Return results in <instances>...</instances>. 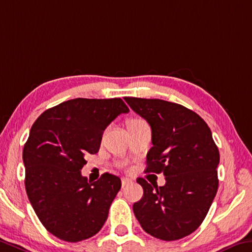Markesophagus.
Masks as SVG:
<instances>
[{
    "label": "esophagus",
    "mask_w": 252,
    "mask_h": 252,
    "mask_svg": "<svg viewBox=\"0 0 252 252\" xmlns=\"http://www.w3.org/2000/svg\"><path fill=\"white\" fill-rule=\"evenodd\" d=\"M121 182H122V186H126V185H129V184L132 183V179L129 177H122Z\"/></svg>",
    "instance_id": "1"
}]
</instances>
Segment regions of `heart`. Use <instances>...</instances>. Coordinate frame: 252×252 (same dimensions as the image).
I'll return each instance as SVG.
<instances>
[{
    "label": "heart",
    "instance_id": "heart-1",
    "mask_svg": "<svg viewBox=\"0 0 252 252\" xmlns=\"http://www.w3.org/2000/svg\"><path fill=\"white\" fill-rule=\"evenodd\" d=\"M142 120H140V119H130L129 121L126 122V126H133V125H135V123H138V122H141Z\"/></svg>",
    "mask_w": 252,
    "mask_h": 252
}]
</instances>
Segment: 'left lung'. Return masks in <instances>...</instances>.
I'll return each instance as SVG.
<instances>
[{
  "label": "left lung",
  "mask_w": 252,
  "mask_h": 252,
  "mask_svg": "<svg viewBox=\"0 0 252 252\" xmlns=\"http://www.w3.org/2000/svg\"><path fill=\"white\" fill-rule=\"evenodd\" d=\"M151 126L153 147L146 173H162L163 186L137 182L143 196L133 204L135 218L153 237L174 241L202 224L217 195L220 154L209 126L198 114L158 98L125 97Z\"/></svg>",
  "instance_id": "obj_1"
}]
</instances>
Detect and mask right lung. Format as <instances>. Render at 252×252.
Wrapping results in <instances>:
<instances>
[{"label":"right lung","mask_w":252,"mask_h":252,"mask_svg":"<svg viewBox=\"0 0 252 252\" xmlns=\"http://www.w3.org/2000/svg\"><path fill=\"white\" fill-rule=\"evenodd\" d=\"M127 112L121 98L79 97L45 111L31 126L22 156L26 190L40 222L61 240H85L104 225L121 179L106 173L91 183L81 170L106 126Z\"/></svg>","instance_id":"1"}]
</instances>
